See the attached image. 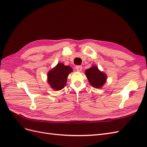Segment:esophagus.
Returning <instances> with one entry per match:
<instances>
[{
	"instance_id": "obj_1",
	"label": "esophagus",
	"mask_w": 147,
	"mask_h": 147,
	"mask_svg": "<svg viewBox=\"0 0 147 147\" xmlns=\"http://www.w3.org/2000/svg\"><path fill=\"white\" fill-rule=\"evenodd\" d=\"M76 70L78 72H80L82 70V65H77L76 66Z\"/></svg>"
}]
</instances>
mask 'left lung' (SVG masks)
Wrapping results in <instances>:
<instances>
[{
	"instance_id": "1",
	"label": "left lung",
	"mask_w": 147,
	"mask_h": 147,
	"mask_svg": "<svg viewBox=\"0 0 147 147\" xmlns=\"http://www.w3.org/2000/svg\"><path fill=\"white\" fill-rule=\"evenodd\" d=\"M85 75L89 82L94 88H100L106 82V74L100 71L96 65H92L87 69L85 71Z\"/></svg>"
}]
</instances>
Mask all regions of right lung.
Returning <instances> with one entry per match:
<instances>
[{
	"mask_svg": "<svg viewBox=\"0 0 147 147\" xmlns=\"http://www.w3.org/2000/svg\"><path fill=\"white\" fill-rule=\"evenodd\" d=\"M72 70L70 66L64 65L61 63L57 64L48 73V83L53 90H61L65 86L68 75Z\"/></svg>",
	"mask_w": 147,
	"mask_h": 147,
	"instance_id": "1",
	"label": "right lung"
}]
</instances>
